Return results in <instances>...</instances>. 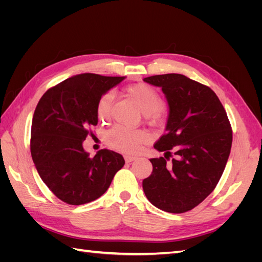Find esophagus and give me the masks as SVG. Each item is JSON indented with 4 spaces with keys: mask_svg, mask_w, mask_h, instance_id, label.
<instances>
[{
    "mask_svg": "<svg viewBox=\"0 0 262 262\" xmlns=\"http://www.w3.org/2000/svg\"><path fill=\"white\" fill-rule=\"evenodd\" d=\"M137 157H134V156H130V155H124V161L126 162V163H131V162H133L134 160H136Z\"/></svg>",
    "mask_w": 262,
    "mask_h": 262,
    "instance_id": "1",
    "label": "esophagus"
}]
</instances>
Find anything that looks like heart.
<instances>
[{"mask_svg": "<svg viewBox=\"0 0 262 262\" xmlns=\"http://www.w3.org/2000/svg\"><path fill=\"white\" fill-rule=\"evenodd\" d=\"M128 96L131 97L144 116L152 120H157L161 117L163 99L153 87L146 84H134L125 90ZM114 93H105L97 102V116L100 120H106L112 113L114 104ZM106 142L112 147L122 150L125 153H136L140 144L145 140L143 132L129 130L120 125H116L106 133Z\"/></svg>", "mask_w": 262, "mask_h": 262, "instance_id": "1", "label": "heart"}]
</instances>
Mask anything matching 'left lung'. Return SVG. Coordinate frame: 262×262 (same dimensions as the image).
I'll return each mask as SVG.
<instances>
[{
  "label": "left lung",
  "instance_id": "8db88e82",
  "mask_svg": "<svg viewBox=\"0 0 262 262\" xmlns=\"http://www.w3.org/2000/svg\"><path fill=\"white\" fill-rule=\"evenodd\" d=\"M161 87L168 104L166 133L154 144L165 155L150 158L153 171L142 182L148 201L169 213H184L216 187L231 153L233 133L223 105L210 87L182 74L145 77Z\"/></svg>",
  "mask_w": 262,
  "mask_h": 262
}]
</instances>
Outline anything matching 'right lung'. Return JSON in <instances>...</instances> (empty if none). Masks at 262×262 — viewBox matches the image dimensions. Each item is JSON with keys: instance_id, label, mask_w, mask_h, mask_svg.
<instances>
[{"instance_id": "obj_1", "label": "right lung", "mask_w": 262, "mask_h": 262, "mask_svg": "<svg viewBox=\"0 0 262 262\" xmlns=\"http://www.w3.org/2000/svg\"><path fill=\"white\" fill-rule=\"evenodd\" d=\"M124 78L77 74L47 91L38 102L31 122V157L42 181L63 202L80 205L98 199L123 167L121 154L100 149L91 157L83 142L98 122L99 98Z\"/></svg>"}]
</instances>
